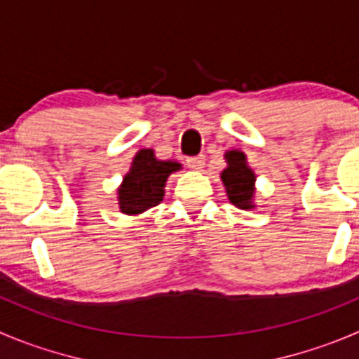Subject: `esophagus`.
<instances>
[{
    "label": "esophagus",
    "instance_id": "obj_1",
    "mask_svg": "<svg viewBox=\"0 0 359 359\" xmlns=\"http://www.w3.org/2000/svg\"><path fill=\"white\" fill-rule=\"evenodd\" d=\"M186 163L191 170H194V172H200V170L205 166V158L203 156H194V158H187Z\"/></svg>",
    "mask_w": 359,
    "mask_h": 359
}]
</instances>
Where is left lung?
Here are the masks:
<instances>
[{"label":"left lung","mask_w":359,"mask_h":359,"mask_svg":"<svg viewBox=\"0 0 359 359\" xmlns=\"http://www.w3.org/2000/svg\"><path fill=\"white\" fill-rule=\"evenodd\" d=\"M224 158L228 166L222 170L221 180L224 184L229 201L242 210L254 208L252 198L256 175L247 166L245 154L240 151H228Z\"/></svg>","instance_id":"obj_1"}]
</instances>
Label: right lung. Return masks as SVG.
Listing matches in <instances>:
<instances>
[{"instance_id": "right-lung-1", "label": "right lung", "mask_w": 359, "mask_h": 359, "mask_svg": "<svg viewBox=\"0 0 359 359\" xmlns=\"http://www.w3.org/2000/svg\"><path fill=\"white\" fill-rule=\"evenodd\" d=\"M182 168L177 161H159L152 149H142L131 163L130 172L124 175L117 189L119 208L123 214L137 215L156 207L165 196V184L170 173Z\"/></svg>"}]
</instances>
